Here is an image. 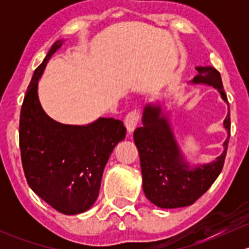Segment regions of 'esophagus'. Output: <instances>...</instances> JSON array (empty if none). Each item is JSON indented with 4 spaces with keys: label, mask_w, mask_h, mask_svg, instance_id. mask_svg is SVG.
<instances>
[{
    "label": "esophagus",
    "mask_w": 249,
    "mask_h": 249,
    "mask_svg": "<svg viewBox=\"0 0 249 249\" xmlns=\"http://www.w3.org/2000/svg\"><path fill=\"white\" fill-rule=\"evenodd\" d=\"M140 119H141V114L139 110H131V112H129L126 114V117H125V126H126L127 131L129 132H132L135 130V127L137 126V124L140 123Z\"/></svg>",
    "instance_id": "obj_1"
}]
</instances>
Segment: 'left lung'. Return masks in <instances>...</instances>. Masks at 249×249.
<instances>
[{"label":"left lung","mask_w":249,"mask_h":249,"mask_svg":"<svg viewBox=\"0 0 249 249\" xmlns=\"http://www.w3.org/2000/svg\"><path fill=\"white\" fill-rule=\"evenodd\" d=\"M196 70L199 74L190 83L211 85L228 104L219 72L211 66ZM142 124L135 130L134 140L140 153L143 192L147 199L160 208L193 205L222 172L230 139V110L224 120L228 137L223 143V153L214 161L194 166L185 160L173 134L169 113L162 110L160 104L145 105Z\"/></svg>","instance_id":"8db88e82"}]
</instances>
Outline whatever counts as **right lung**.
<instances>
[{
  "label": "right lung",
  "mask_w": 249,
  "mask_h": 249,
  "mask_svg": "<svg viewBox=\"0 0 249 249\" xmlns=\"http://www.w3.org/2000/svg\"><path fill=\"white\" fill-rule=\"evenodd\" d=\"M62 43L64 39H59L53 44L32 76L20 112L19 144L30 188L57 212L72 215L96 201L105 166L115 145L125 139L126 129L114 118L67 125L44 112L38 80Z\"/></svg>",
  "instance_id": "obj_1"
}]
</instances>
